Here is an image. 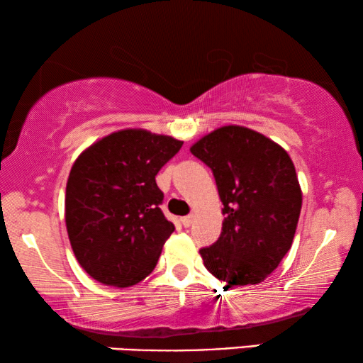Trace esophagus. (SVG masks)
<instances>
[{"instance_id":"34e87169","label":"esophagus","mask_w":363,"mask_h":363,"mask_svg":"<svg viewBox=\"0 0 363 363\" xmlns=\"http://www.w3.org/2000/svg\"><path fill=\"white\" fill-rule=\"evenodd\" d=\"M193 220H195V215H186V216H183L182 218V223H183V227H191L193 225Z\"/></svg>"}]
</instances>
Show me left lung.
I'll return each mask as SVG.
<instances>
[{
  "mask_svg": "<svg viewBox=\"0 0 363 363\" xmlns=\"http://www.w3.org/2000/svg\"><path fill=\"white\" fill-rule=\"evenodd\" d=\"M190 152L211 168L223 203L222 233L200 250L206 270L227 286L260 284L295 237L302 190L294 162L275 141L238 125L205 135Z\"/></svg>",
  "mask_w": 363,
  "mask_h": 363,
  "instance_id": "obj_1",
  "label": "left lung"
}]
</instances>
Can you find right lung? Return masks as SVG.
Wrapping results in <instances>:
<instances>
[{"instance_id": "add662e5", "label": "right lung", "mask_w": 363, "mask_h": 363, "mask_svg": "<svg viewBox=\"0 0 363 363\" xmlns=\"http://www.w3.org/2000/svg\"><path fill=\"white\" fill-rule=\"evenodd\" d=\"M183 141L128 128L98 140L73 163L65 196L69 243L96 281L136 285L152 274L175 230L160 205L157 173Z\"/></svg>"}]
</instances>
